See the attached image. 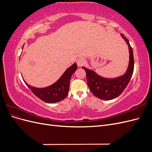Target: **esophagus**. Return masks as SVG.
<instances>
[{
    "label": "esophagus",
    "instance_id": "34e87169",
    "mask_svg": "<svg viewBox=\"0 0 152 152\" xmlns=\"http://www.w3.org/2000/svg\"><path fill=\"white\" fill-rule=\"evenodd\" d=\"M85 63V59L83 58H79L77 60V66L79 67H81L84 65Z\"/></svg>",
    "mask_w": 152,
    "mask_h": 152
}]
</instances>
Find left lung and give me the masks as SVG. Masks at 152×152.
Masks as SVG:
<instances>
[{"instance_id": "obj_1", "label": "left lung", "mask_w": 152, "mask_h": 152, "mask_svg": "<svg viewBox=\"0 0 152 152\" xmlns=\"http://www.w3.org/2000/svg\"><path fill=\"white\" fill-rule=\"evenodd\" d=\"M122 37L128 45L129 51V62L127 71L123 75L115 78H105L97 74L93 70L84 66L87 75V82L89 89L96 97L103 100H110L120 95L129 82L134 71V56L132 49L128 39L122 34Z\"/></svg>"}]
</instances>
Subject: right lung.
<instances>
[{
  "label": "right lung",
  "instance_id": "obj_1",
  "mask_svg": "<svg viewBox=\"0 0 152 152\" xmlns=\"http://www.w3.org/2000/svg\"><path fill=\"white\" fill-rule=\"evenodd\" d=\"M77 69V65L75 63L63 73L56 82L44 88H37L28 85L24 81L32 93L41 100L48 103H57L65 99L67 96L71 77Z\"/></svg>",
  "mask_w": 152,
  "mask_h": 152
}]
</instances>
